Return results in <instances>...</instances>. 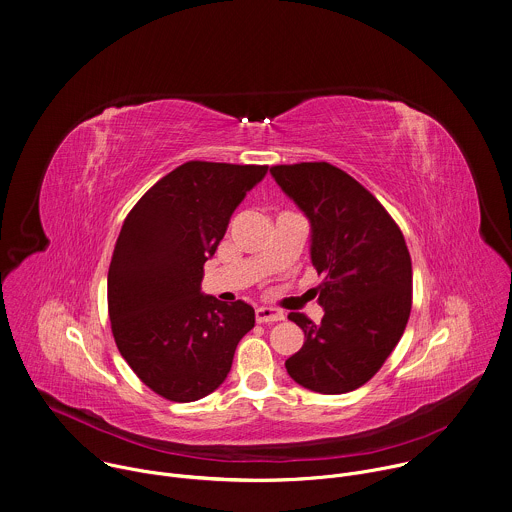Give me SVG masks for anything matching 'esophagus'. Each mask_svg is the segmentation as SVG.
<instances>
[{
	"instance_id": "esophagus-1",
	"label": "esophagus",
	"mask_w": 512,
	"mask_h": 512,
	"mask_svg": "<svg viewBox=\"0 0 512 512\" xmlns=\"http://www.w3.org/2000/svg\"><path fill=\"white\" fill-rule=\"evenodd\" d=\"M255 317H257L259 323H271V321H281V319H285V313H283L281 309L261 305V307H257Z\"/></svg>"
}]
</instances>
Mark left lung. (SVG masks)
I'll return each instance as SVG.
<instances>
[{
  "label": "left lung",
  "instance_id": "obj_1",
  "mask_svg": "<svg viewBox=\"0 0 512 512\" xmlns=\"http://www.w3.org/2000/svg\"><path fill=\"white\" fill-rule=\"evenodd\" d=\"M271 177L307 217L309 257L323 283L321 323L289 313L303 333L287 374L319 394L366 384L398 346L412 309V261L386 209L327 162L271 166Z\"/></svg>",
  "mask_w": 512,
  "mask_h": 512
}]
</instances>
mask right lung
Masks as SVG:
<instances>
[{
    "label": "right lung",
    "instance_id": "obj_1",
    "mask_svg": "<svg viewBox=\"0 0 512 512\" xmlns=\"http://www.w3.org/2000/svg\"><path fill=\"white\" fill-rule=\"evenodd\" d=\"M267 166L191 160L160 179L128 213L108 269V313L118 352L158 396L195 402L231 372L255 325L245 301L201 291L203 265Z\"/></svg>",
    "mask_w": 512,
    "mask_h": 512
}]
</instances>
